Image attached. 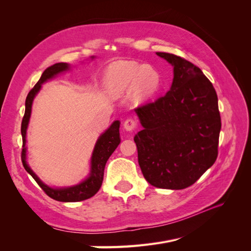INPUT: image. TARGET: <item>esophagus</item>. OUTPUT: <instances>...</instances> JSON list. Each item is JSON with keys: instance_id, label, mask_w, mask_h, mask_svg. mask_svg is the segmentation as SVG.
I'll return each instance as SVG.
<instances>
[{"instance_id": "1", "label": "esophagus", "mask_w": 251, "mask_h": 251, "mask_svg": "<svg viewBox=\"0 0 251 251\" xmlns=\"http://www.w3.org/2000/svg\"><path fill=\"white\" fill-rule=\"evenodd\" d=\"M136 126H137V124H136V121L133 119V118H127L126 121H125V124H124V127H125V130L126 131H133L134 128L136 127Z\"/></svg>"}]
</instances>
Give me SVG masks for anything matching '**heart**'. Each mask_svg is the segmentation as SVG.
Listing matches in <instances>:
<instances>
[{"instance_id": "1", "label": "heart", "mask_w": 251, "mask_h": 251, "mask_svg": "<svg viewBox=\"0 0 251 251\" xmlns=\"http://www.w3.org/2000/svg\"><path fill=\"white\" fill-rule=\"evenodd\" d=\"M162 83L161 74L155 67L132 60H118L112 64L105 75V85L114 95L134 90L140 100L155 95Z\"/></svg>"}]
</instances>
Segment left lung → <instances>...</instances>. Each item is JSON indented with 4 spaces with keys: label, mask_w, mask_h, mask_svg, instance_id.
<instances>
[{
    "label": "left lung",
    "mask_w": 251,
    "mask_h": 251,
    "mask_svg": "<svg viewBox=\"0 0 251 251\" xmlns=\"http://www.w3.org/2000/svg\"><path fill=\"white\" fill-rule=\"evenodd\" d=\"M174 67L170 91L135 109L143 130L135 135L138 163L155 187L194 184L218 156L221 117L218 96L200 68L171 53L156 52Z\"/></svg>",
    "instance_id": "left-lung-1"
}]
</instances>
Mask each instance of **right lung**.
I'll list each match as a JSON object with an SVG mask.
<instances>
[{"label": "right lung", "instance_id": "add662e5", "mask_svg": "<svg viewBox=\"0 0 251 251\" xmlns=\"http://www.w3.org/2000/svg\"><path fill=\"white\" fill-rule=\"evenodd\" d=\"M92 59L94 56H91ZM70 69V65L67 63H57L53 66L47 68L42 74L40 80L36 82V85L31 89V91L28 93L26 102H25V114L22 120V126H21V133L23 137V150H22V162L24 165L27 173L31 175L32 178L36 181V183L41 186L43 191L46 193L50 198L54 199L60 202H78L82 200H87L91 197H93L101 186L102 180H103V172L104 166L107 163L108 159L113 154V151L116 150L118 144L120 143L119 137V126L120 121L115 120L110 126L108 130H105L102 133L100 138L97 139L95 147L91 157V169L89 176L81 181L80 183L72 186L67 187H51L36 176L35 173L30 169V166L27 163V148H26V133L27 127L31 116V109L32 103L35 95L40 92L42 85L47 80L55 77L59 73H63Z\"/></svg>", "mask_w": 251, "mask_h": 251}]
</instances>
